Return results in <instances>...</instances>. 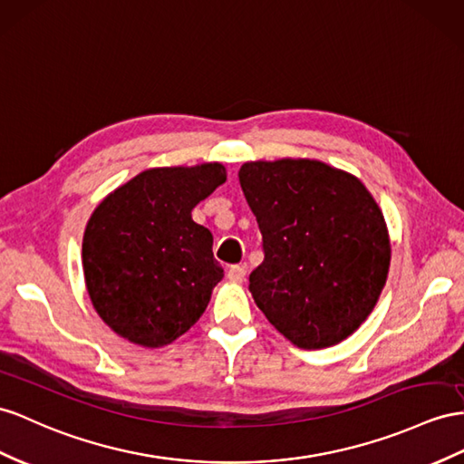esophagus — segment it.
Returning <instances> with one entry per match:
<instances>
[{"instance_id": "1", "label": "esophagus", "mask_w": 464, "mask_h": 464, "mask_svg": "<svg viewBox=\"0 0 464 464\" xmlns=\"http://www.w3.org/2000/svg\"><path fill=\"white\" fill-rule=\"evenodd\" d=\"M245 276H246V270H245V266H241V265H233V266H229V270H227V278H229L231 282H243V280H245Z\"/></svg>"}]
</instances>
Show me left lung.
<instances>
[{"instance_id": "left-lung-1", "label": "left lung", "mask_w": 464, "mask_h": 464, "mask_svg": "<svg viewBox=\"0 0 464 464\" xmlns=\"http://www.w3.org/2000/svg\"><path fill=\"white\" fill-rule=\"evenodd\" d=\"M239 182L263 235L248 290L300 349L347 339L374 310L390 268L382 211L364 184L325 162H245Z\"/></svg>"}]
</instances>
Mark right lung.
I'll list each match as a JSON object with an SVG mask.
<instances>
[{
    "mask_svg": "<svg viewBox=\"0 0 464 464\" xmlns=\"http://www.w3.org/2000/svg\"><path fill=\"white\" fill-rule=\"evenodd\" d=\"M225 180L219 162L150 169L93 209L82 266L93 307L117 335L164 347L206 312L223 268L192 209Z\"/></svg>",
    "mask_w": 464,
    "mask_h": 464,
    "instance_id": "add662e5",
    "label": "right lung"
}]
</instances>
